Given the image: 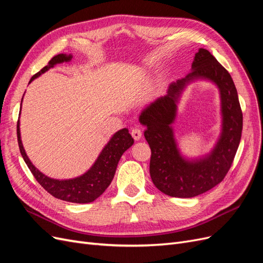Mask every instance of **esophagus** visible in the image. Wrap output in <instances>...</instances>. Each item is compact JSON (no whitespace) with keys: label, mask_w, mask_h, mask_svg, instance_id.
I'll use <instances>...</instances> for the list:
<instances>
[{"label":"esophagus","mask_w":263,"mask_h":263,"mask_svg":"<svg viewBox=\"0 0 263 263\" xmlns=\"http://www.w3.org/2000/svg\"><path fill=\"white\" fill-rule=\"evenodd\" d=\"M132 136L135 140H139L142 137V133L139 128H133L132 129Z\"/></svg>","instance_id":"obj_1"}]
</instances>
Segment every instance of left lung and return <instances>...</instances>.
<instances>
[{
    "label": "left lung",
    "mask_w": 263,
    "mask_h": 263,
    "mask_svg": "<svg viewBox=\"0 0 263 263\" xmlns=\"http://www.w3.org/2000/svg\"><path fill=\"white\" fill-rule=\"evenodd\" d=\"M197 78L218 85L222 102V134L210 155L195 161L183 158L174 139L171 124L176 116L184 87ZM139 122L147 127L145 138L151 149L150 177L155 186L173 197H194L216 186L226 177L239 146L242 112L235 83L228 71L206 49L195 53L192 71L169 85L164 97L141 110Z\"/></svg>",
    "instance_id": "1"
}]
</instances>
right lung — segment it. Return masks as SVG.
I'll list each match as a JSON object with an SVG mask.
<instances>
[{"mask_svg": "<svg viewBox=\"0 0 263 263\" xmlns=\"http://www.w3.org/2000/svg\"><path fill=\"white\" fill-rule=\"evenodd\" d=\"M71 59H72L71 54L60 53L54 55L48 62V65L44 67L35 76H33L29 83L37 77L48 71L50 68L58 65V63L68 62ZM17 140L24 161L26 162L30 172L33 173V176L39 184L55 198H59V200L66 202L80 204L91 203L104 193V191L108 187L114 178L119 159H121L125 151L134 144V139L132 135L128 133V129L123 128L118 130L109 139L107 145L103 148L97 161L94 162L90 170H87L82 176L74 179L55 180L45 176L44 173L35 168V165L30 162L21 140L20 121H17Z\"/></svg>", "mask_w": 263, "mask_h": 263, "instance_id": "obj_1", "label": "right lung"}]
</instances>
